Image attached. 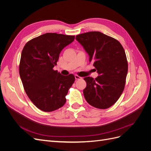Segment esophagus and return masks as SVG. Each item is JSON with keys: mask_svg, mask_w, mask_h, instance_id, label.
<instances>
[{"mask_svg": "<svg viewBox=\"0 0 151 151\" xmlns=\"http://www.w3.org/2000/svg\"><path fill=\"white\" fill-rule=\"evenodd\" d=\"M75 78L76 80H80L82 79V77H81L80 76H77V75H75Z\"/></svg>", "mask_w": 151, "mask_h": 151, "instance_id": "esophagus-1", "label": "esophagus"}]
</instances>
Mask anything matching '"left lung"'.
<instances>
[{"label":"left lung","instance_id":"left-lung-1","mask_svg":"<svg viewBox=\"0 0 151 151\" xmlns=\"http://www.w3.org/2000/svg\"><path fill=\"white\" fill-rule=\"evenodd\" d=\"M76 39L88 53L89 62L99 74L95 79L84 78L86 101L99 109L111 107L125 88L128 62L124 49L118 40L99 31L80 34Z\"/></svg>","mask_w":151,"mask_h":151}]
</instances>
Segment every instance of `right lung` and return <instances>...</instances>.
<instances>
[{
	"instance_id": "add662e5",
	"label": "right lung",
	"mask_w": 151,
	"mask_h": 151,
	"mask_svg": "<svg viewBox=\"0 0 151 151\" xmlns=\"http://www.w3.org/2000/svg\"><path fill=\"white\" fill-rule=\"evenodd\" d=\"M75 36L48 33L31 40L22 49L19 75L25 92L38 109L50 112L63 106L75 81L73 74L62 76L53 68L62 49Z\"/></svg>"
}]
</instances>
